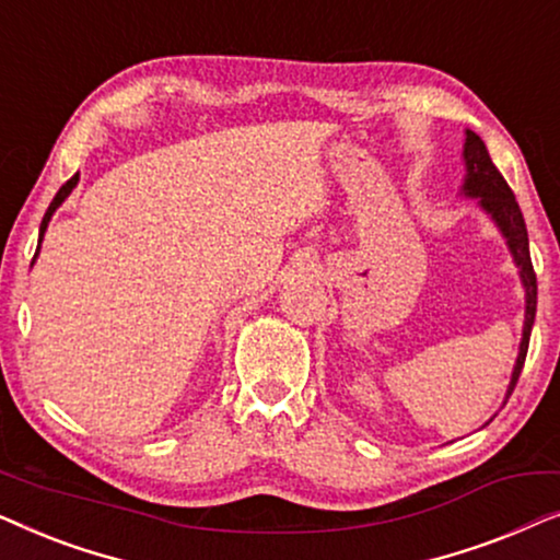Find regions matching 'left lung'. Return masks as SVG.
Instances as JSON below:
<instances>
[{"label": "left lung", "mask_w": 560, "mask_h": 560, "mask_svg": "<svg viewBox=\"0 0 560 560\" xmlns=\"http://www.w3.org/2000/svg\"><path fill=\"white\" fill-rule=\"evenodd\" d=\"M464 163H466V178L462 186L464 196L479 198L481 209L492 217L497 229H500L504 240H508V247L512 252L515 265L520 267V280H523V288H525V326H523V341H520V354H517L515 370H512V380L508 387V397H510L520 380V372H523L527 343H530L535 305H538V280H535L525 219L515 201V194H512L508 180L502 178V173L494 167L492 158H489L487 152V144L481 142V137L477 132H471V129H466Z\"/></svg>", "instance_id": "obj_1"}]
</instances>
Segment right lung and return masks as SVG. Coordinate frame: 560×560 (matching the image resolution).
Instances as JSON below:
<instances>
[{
  "instance_id": "right-lung-1",
  "label": "right lung",
  "mask_w": 560,
  "mask_h": 560,
  "mask_svg": "<svg viewBox=\"0 0 560 560\" xmlns=\"http://www.w3.org/2000/svg\"><path fill=\"white\" fill-rule=\"evenodd\" d=\"M75 183H79V173H75L71 180H66L63 186H60L58 194H56V198H52V201H50L48 211H45V217H43V224H40V240H37V252H40V242H43V236H45V229H48V221H50V217H52V213H56L58 206L66 201L68 194H71V190L75 188ZM37 252H35V257H37ZM35 257H33V262H35Z\"/></svg>"
}]
</instances>
